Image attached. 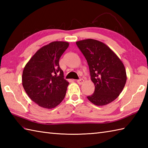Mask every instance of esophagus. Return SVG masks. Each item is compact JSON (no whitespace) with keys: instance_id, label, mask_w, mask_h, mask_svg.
I'll list each match as a JSON object with an SVG mask.
<instances>
[{"instance_id":"1","label":"esophagus","mask_w":148,"mask_h":148,"mask_svg":"<svg viewBox=\"0 0 148 148\" xmlns=\"http://www.w3.org/2000/svg\"><path fill=\"white\" fill-rule=\"evenodd\" d=\"M77 81V83L79 84H83V82H84V80L83 79H78V80H77L76 81Z\"/></svg>"}]
</instances>
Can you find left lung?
<instances>
[{
	"label": "left lung",
	"mask_w": 148,
	"mask_h": 148,
	"mask_svg": "<svg viewBox=\"0 0 148 148\" xmlns=\"http://www.w3.org/2000/svg\"><path fill=\"white\" fill-rule=\"evenodd\" d=\"M89 66L95 92L87 98L96 106H105L117 98L127 81L125 66L104 43L88 39L76 42Z\"/></svg>",
	"instance_id": "8db88e82"
}]
</instances>
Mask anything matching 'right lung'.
I'll return each mask as SVG.
<instances>
[{"label":"right lung","instance_id":"right-lung-1","mask_svg":"<svg viewBox=\"0 0 148 148\" xmlns=\"http://www.w3.org/2000/svg\"><path fill=\"white\" fill-rule=\"evenodd\" d=\"M69 43L54 41L44 46L25 66L22 84L30 99L43 108L52 109L64 100L69 85L59 60Z\"/></svg>","mask_w":148,"mask_h":148}]
</instances>
